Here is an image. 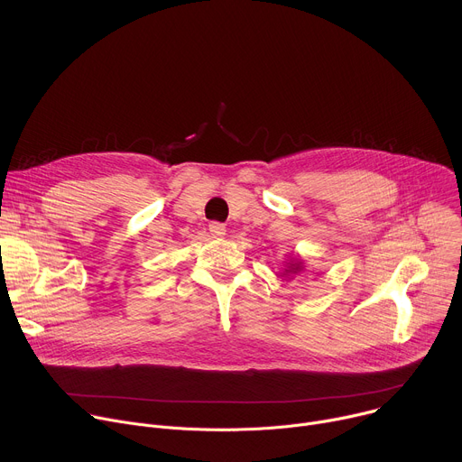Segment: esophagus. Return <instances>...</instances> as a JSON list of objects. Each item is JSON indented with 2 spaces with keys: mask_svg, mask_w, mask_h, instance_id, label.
Listing matches in <instances>:
<instances>
[{
  "mask_svg": "<svg viewBox=\"0 0 462 462\" xmlns=\"http://www.w3.org/2000/svg\"><path fill=\"white\" fill-rule=\"evenodd\" d=\"M208 230H210V234L214 236V237H223L225 236V232H226V228H225V225L223 223H217V221H214V223H210V226H208Z\"/></svg>",
  "mask_w": 462,
  "mask_h": 462,
  "instance_id": "esophagus-1",
  "label": "esophagus"
}]
</instances>
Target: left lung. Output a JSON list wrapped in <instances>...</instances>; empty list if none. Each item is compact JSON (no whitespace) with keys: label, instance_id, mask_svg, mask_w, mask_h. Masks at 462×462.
Here are the masks:
<instances>
[{"label":"left lung","instance_id":"left-lung-1","mask_svg":"<svg viewBox=\"0 0 462 462\" xmlns=\"http://www.w3.org/2000/svg\"><path fill=\"white\" fill-rule=\"evenodd\" d=\"M303 271V265H301V261H291L289 265H287V269L283 271V278H292V276H296L298 273H301Z\"/></svg>","mask_w":462,"mask_h":462}]
</instances>
